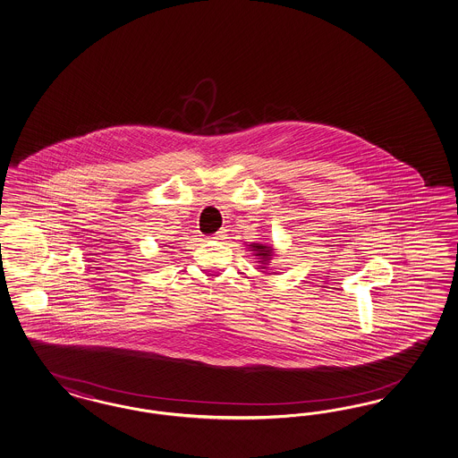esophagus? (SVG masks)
<instances>
[{"label":"esophagus","mask_w":458,"mask_h":458,"mask_svg":"<svg viewBox=\"0 0 458 458\" xmlns=\"http://www.w3.org/2000/svg\"><path fill=\"white\" fill-rule=\"evenodd\" d=\"M213 238H215V240H225V238H226V230H225V228H222L220 232H216V233L213 235Z\"/></svg>","instance_id":"esophagus-1"}]
</instances>
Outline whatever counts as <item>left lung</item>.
<instances>
[{
    "instance_id": "1",
    "label": "left lung",
    "mask_w": 458,
    "mask_h": 458,
    "mask_svg": "<svg viewBox=\"0 0 458 458\" xmlns=\"http://www.w3.org/2000/svg\"><path fill=\"white\" fill-rule=\"evenodd\" d=\"M250 249L255 251V255H257V257H260V259H262V262L270 260V257H272V249L264 247V245H260V243H253V245H250Z\"/></svg>"
}]
</instances>
